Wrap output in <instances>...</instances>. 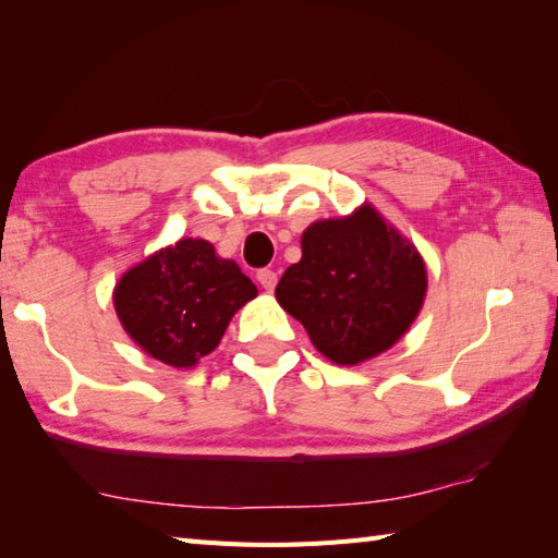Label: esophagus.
<instances>
[{
    "label": "esophagus",
    "instance_id": "esophagus-1",
    "mask_svg": "<svg viewBox=\"0 0 558 558\" xmlns=\"http://www.w3.org/2000/svg\"><path fill=\"white\" fill-rule=\"evenodd\" d=\"M256 278H258V282H260V288L268 290V292L278 286V272L270 270V268H260V270L256 272Z\"/></svg>",
    "mask_w": 558,
    "mask_h": 558
}]
</instances>
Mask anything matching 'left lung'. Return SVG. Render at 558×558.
<instances>
[{
    "mask_svg": "<svg viewBox=\"0 0 558 558\" xmlns=\"http://www.w3.org/2000/svg\"><path fill=\"white\" fill-rule=\"evenodd\" d=\"M426 268L417 248L376 208L316 220L302 234V258L276 288L278 304L336 364H360L393 348L417 318Z\"/></svg>",
    "mask_w": 558,
    "mask_h": 558,
    "instance_id": "left-lung-1",
    "label": "left lung"
}]
</instances>
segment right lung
Here are the masks:
<instances>
[{
  "label": "right lung",
  "instance_id": "1",
  "mask_svg": "<svg viewBox=\"0 0 558 558\" xmlns=\"http://www.w3.org/2000/svg\"><path fill=\"white\" fill-rule=\"evenodd\" d=\"M256 286L206 240L174 246L129 268L114 288V312L136 345L177 369H189L218 348L236 310Z\"/></svg>",
  "mask_w": 558,
  "mask_h": 558
}]
</instances>
